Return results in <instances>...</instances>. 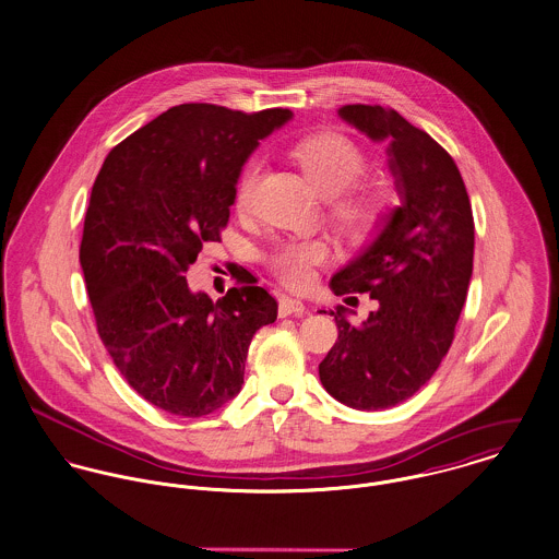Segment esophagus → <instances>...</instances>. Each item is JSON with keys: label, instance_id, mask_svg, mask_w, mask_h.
<instances>
[{"label": "esophagus", "instance_id": "esophagus-1", "mask_svg": "<svg viewBox=\"0 0 559 559\" xmlns=\"http://www.w3.org/2000/svg\"><path fill=\"white\" fill-rule=\"evenodd\" d=\"M304 312H306V306H304L300 300H294V298H289V296H283L281 301H278V317H292V314L301 317Z\"/></svg>", "mask_w": 559, "mask_h": 559}]
</instances>
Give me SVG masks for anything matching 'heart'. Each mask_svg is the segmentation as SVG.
Returning a JSON list of instances; mask_svg holds the SVG:
<instances>
[{"label":"heart","mask_w":559,"mask_h":559,"mask_svg":"<svg viewBox=\"0 0 559 559\" xmlns=\"http://www.w3.org/2000/svg\"><path fill=\"white\" fill-rule=\"evenodd\" d=\"M306 178L317 191L328 198V218L332 227L348 240H366L383 223L389 206V191L379 180L355 182L366 173V153L341 133H317L294 148ZM261 159L245 164L236 180L234 206L238 213H249L255 200ZM328 258L323 242H287L270 255V267L281 283L292 289H306L314 281V265Z\"/></svg>","instance_id":"heart-1"}]
</instances>
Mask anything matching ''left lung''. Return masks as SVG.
I'll return each instance as SVG.
<instances>
[{
    "label": "left lung",
    "mask_w": 559,
    "mask_h": 559,
    "mask_svg": "<svg viewBox=\"0 0 559 559\" xmlns=\"http://www.w3.org/2000/svg\"><path fill=\"white\" fill-rule=\"evenodd\" d=\"M346 123L389 142V170L402 206L377 240L332 276V292L370 294L379 308L361 325L334 314L338 341L319 364L332 397L357 411L395 406L426 385L455 336L474 258V218L453 157L402 115L348 104Z\"/></svg>",
    "instance_id": "8db88e82"
}]
</instances>
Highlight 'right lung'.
I'll return each mask as SVG.
<instances>
[{
    "mask_svg": "<svg viewBox=\"0 0 559 559\" xmlns=\"http://www.w3.org/2000/svg\"><path fill=\"white\" fill-rule=\"evenodd\" d=\"M294 117L180 104L117 144L97 174L81 265L97 334L146 402L204 417L245 383L249 344L278 304L240 267L221 300L185 272L229 221L236 180L259 140Z\"/></svg>",
    "mask_w": 559,
    "mask_h": 559,
    "instance_id": "right-lung-1",
    "label": "right lung"
}]
</instances>
